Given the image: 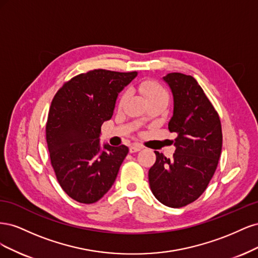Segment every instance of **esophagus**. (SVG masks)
<instances>
[{"instance_id":"1","label":"esophagus","mask_w":258,"mask_h":258,"mask_svg":"<svg viewBox=\"0 0 258 258\" xmlns=\"http://www.w3.org/2000/svg\"><path fill=\"white\" fill-rule=\"evenodd\" d=\"M141 150H142V146H140L139 144H134V145H131V146L129 147L130 153H137V152L141 151Z\"/></svg>"}]
</instances>
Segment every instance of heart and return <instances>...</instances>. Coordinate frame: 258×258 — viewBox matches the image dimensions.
<instances>
[{"label":"heart","mask_w":258,"mask_h":258,"mask_svg":"<svg viewBox=\"0 0 258 258\" xmlns=\"http://www.w3.org/2000/svg\"><path fill=\"white\" fill-rule=\"evenodd\" d=\"M139 90L144 96L147 102L157 99H167V92L161 86L154 81H145L139 85ZM128 97V92L124 91L120 95L119 105H122Z\"/></svg>","instance_id":"1"}]
</instances>
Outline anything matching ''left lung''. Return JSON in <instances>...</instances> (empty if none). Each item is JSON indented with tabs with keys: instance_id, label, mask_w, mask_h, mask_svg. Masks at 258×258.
<instances>
[{
	"instance_id": "obj_1",
	"label": "left lung",
	"mask_w": 258,
	"mask_h": 258,
	"mask_svg": "<svg viewBox=\"0 0 258 258\" xmlns=\"http://www.w3.org/2000/svg\"><path fill=\"white\" fill-rule=\"evenodd\" d=\"M173 95L170 132H175L172 158L155 152L148 171L151 190L170 208H182L198 199L212 178L222 153L220 116L190 75L169 73L162 77Z\"/></svg>"
}]
</instances>
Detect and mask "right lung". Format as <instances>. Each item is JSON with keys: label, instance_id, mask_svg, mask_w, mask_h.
Segmentation results:
<instances>
[{"label": "right lung", "instance_id": "right-lung-1", "mask_svg": "<svg viewBox=\"0 0 258 258\" xmlns=\"http://www.w3.org/2000/svg\"><path fill=\"white\" fill-rule=\"evenodd\" d=\"M137 75L93 70L67 82L52 99L46 123L51 166L62 189L81 204L110 190L129 152L126 145L101 147L100 135L118 93Z\"/></svg>", "mask_w": 258, "mask_h": 258}]
</instances>
